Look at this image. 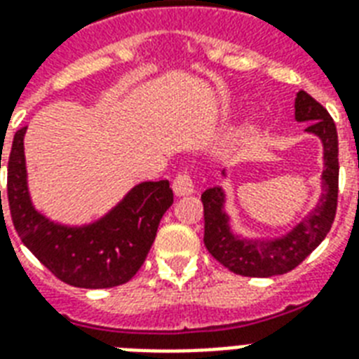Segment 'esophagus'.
I'll return each mask as SVG.
<instances>
[{
    "label": "esophagus",
    "instance_id": "esophagus-1",
    "mask_svg": "<svg viewBox=\"0 0 359 359\" xmlns=\"http://www.w3.org/2000/svg\"><path fill=\"white\" fill-rule=\"evenodd\" d=\"M173 191L175 196H190L194 194V179L188 171H179L173 179Z\"/></svg>",
    "mask_w": 359,
    "mask_h": 359
}]
</instances>
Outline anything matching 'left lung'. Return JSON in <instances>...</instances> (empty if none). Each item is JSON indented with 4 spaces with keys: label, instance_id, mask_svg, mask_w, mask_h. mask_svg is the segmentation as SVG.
I'll use <instances>...</instances> for the list:
<instances>
[{
    "label": "left lung",
    "instance_id": "obj_1",
    "mask_svg": "<svg viewBox=\"0 0 359 359\" xmlns=\"http://www.w3.org/2000/svg\"><path fill=\"white\" fill-rule=\"evenodd\" d=\"M294 117L300 123H309L306 132H311L323 141V196L309 216L296 224L287 235L270 240H250L235 235L229 225V214L224 210L225 191L219 186L203 191L205 245L216 261L238 276L272 278L290 272L326 238L334 224L339 191V147L335 123L323 104L306 91L296 95Z\"/></svg>",
    "mask_w": 359,
    "mask_h": 359
}]
</instances>
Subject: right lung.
Segmentation results:
<instances>
[{
    "label": "right lung",
    "mask_w": 359,
    "mask_h": 359,
    "mask_svg": "<svg viewBox=\"0 0 359 359\" xmlns=\"http://www.w3.org/2000/svg\"><path fill=\"white\" fill-rule=\"evenodd\" d=\"M25 130L24 126L14 134L7 158L8 208L25 248L55 278L72 287L109 289L130 281L145 262L160 219L173 205L169 180L134 186L117 207L93 224L80 227L55 224L31 203L24 156Z\"/></svg>",
    "instance_id": "right-lung-1"
}]
</instances>
